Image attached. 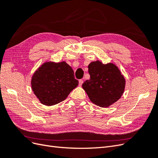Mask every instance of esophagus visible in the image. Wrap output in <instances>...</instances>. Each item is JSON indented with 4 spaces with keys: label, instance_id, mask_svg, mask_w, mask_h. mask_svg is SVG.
I'll return each instance as SVG.
<instances>
[{
    "label": "esophagus",
    "instance_id": "esophagus-1",
    "mask_svg": "<svg viewBox=\"0 0 158 158\" xmlns=\"http://www.w3.org/2000/svg\"><path fill=\"white\" fill-rule=\"evenodd\" d=\"M83 82H84V81L82 80H79V85H80V86H81V85H82Z\"/></svg>",
    "mask_w": 158,
    "mask_h": 158
}]
</instances>
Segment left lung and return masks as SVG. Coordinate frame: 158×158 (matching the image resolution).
<instances>
[{
  "label": "left lung",
  "mask_w": 158,
  "mask_h": 158,
  "mask_svg": "<svg viewBox=\"0 0 158 158\" xmlns=\"http://www.w3.org/2000/svg\"><path fill=\"white\" fill-rule=\"evenodd\" d=\"M88 73L90 78L82 84V88L93 103L108 107L121 98L126 81L115 64L94 61L88 65Z\"/></svg>",
  "instance_id": "left-lung-1"
}]
</instances>
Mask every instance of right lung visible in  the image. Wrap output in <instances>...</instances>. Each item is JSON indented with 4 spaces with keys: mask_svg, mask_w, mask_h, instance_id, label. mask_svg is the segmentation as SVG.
<instances>
[{
    "mask_svg": "<svg viewBox=\"0 0 158 158\" xmlns=\"http://www.w3.org/2000/svg\"><path fill=\"white\" fill-rule=\"evenodd\" d=\"M31 89L41 103L47 106L56 105L68 97L77 87L78 81L74 71L64 61L46 62L33 74Z\"/></svg>",
    "mask_w": 158,
    "mask_h": 158,
    "instance_id": "1",
    "label": "right lung"
}]
</instances>
